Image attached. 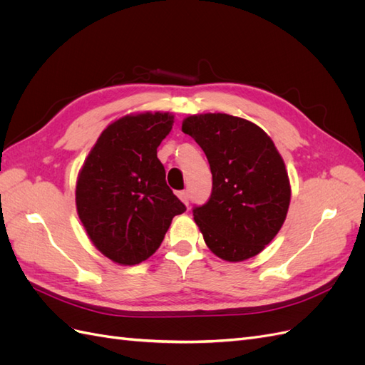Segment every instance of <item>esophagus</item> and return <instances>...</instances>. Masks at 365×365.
<instances>
[{"mask_svg":"<svg viewBox=\"0 0 365 365\" xmlns=\"http://www.w3.org/2000/svg\"><path fill=\"white\" fill-rule=\"evenodd\" d=\"M178 197L182 201L184 205H189V192H187V190L180 192V193H178Z\"/></svg>","mask_w":365,"mask_h":365,"instance_id":"esophagus-1","label":"esophagus"}]
</instances>
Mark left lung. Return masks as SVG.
<instances>
[{
	"mask_svg": "<svg viewBox=\"0 0 365 365\" xmlns=\"http://www.w3.org/2000/svg\"><path fill=\"white\" fill-rule=\"evenodd\" d=\"M213 175L207 204L193 210L207 247L227 262L262 252L280 231L291 202L284 161L271 137L250 120L207 113L182 120Z\"/></svg>",
	"mask_w": 365,
	"mask_h": 365,
	"instance_id": "left-lung-1",
	"label": "left lung"
}]
</instances>
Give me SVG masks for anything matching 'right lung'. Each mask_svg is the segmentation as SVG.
<instances>
[{"label":"right lung","instance_id":"1","mask_svg":"<svg viewBox=\"0 0 365 365\" xmlns=\"http://www.w3.org/2000/svg\"><path fill=\"white\" fill-rule=\"evenodd\" d=\"M173 121V114L160 111L114 120L77 175V215L93 245L117 264L130 267L149 259L172 219L185 212L157 158Z\"/></svg>","mask_w":365,"mask_h":365}]
</instances>
